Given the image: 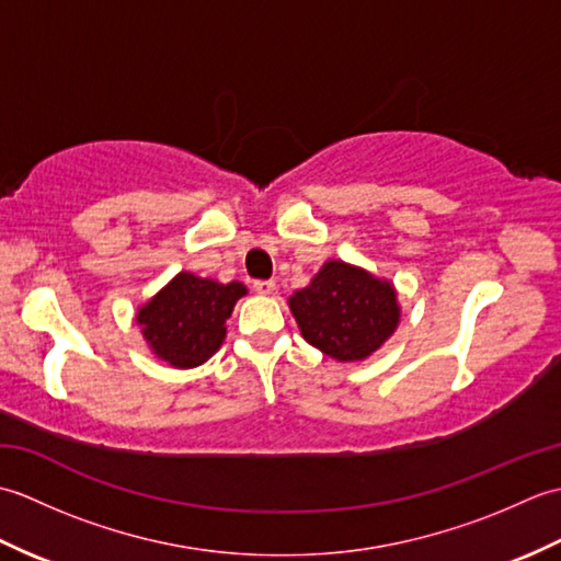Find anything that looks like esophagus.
<instances>
[{
	"instance_id": "1",
	"label": "esophagus",
	"mask_w": 561,
	"mask_h": 561,
	"mask_svg": "<svg viewBox=\"0 0 561 561\" xmlns=\"http://www.w3.org/2000/svg\"><path fill=\"white\" fill-rule=\"evenodd\" d=\"M253 289L262 296H270V294H274V282L272 279H255Z\"/></svg>"
}]
</instances>
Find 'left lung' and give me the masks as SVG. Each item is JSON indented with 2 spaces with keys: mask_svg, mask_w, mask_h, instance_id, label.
Returning a JSON list of instances; mask_svg holds the SVG:
<instances>
[{
  "mask_svg": "<svg viewBox=\"0 0 561 561\" xmlns=\"http://www.w3.org/2000/svg\"><path fill=\"white\" fill-rule=\"evenodd\" d=\"M289 306L306 342L340 362L366 359L400 320L392 284L340 260L325 262Z\"/></svg>",
  "mask_w": 561,
  "mask_h": 561,
  "instance_id": "left-lung-1",
  "label": "left lung"
}]
</instances>
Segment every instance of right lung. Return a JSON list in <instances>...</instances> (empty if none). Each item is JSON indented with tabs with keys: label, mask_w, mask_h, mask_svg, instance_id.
<instances>
[{
	"label": "right lung",
	"mask_w": 561,
	"mask_h": 561,
	"mask_svg": "<svg viewBox=\"0 0 561 561\" xmlns=\"http://www.w3.org/2000/svg\"><path fill=\"white\" fill-rule=\"evenodd\" d=\"M241 296H245L241 282L219 284L181 272L139 308L137 323L153 354L175 368H193L221 347L224 323Z\"/></svg>",
	"instance_id": "1"
}]
</instances>
